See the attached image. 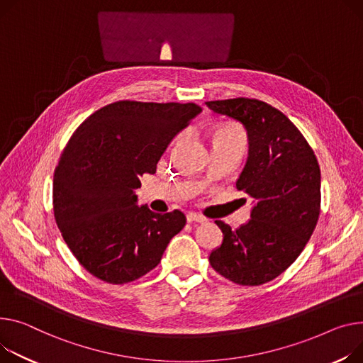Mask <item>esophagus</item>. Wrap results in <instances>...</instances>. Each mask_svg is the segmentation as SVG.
<instances>
[{"label":"esophagus","instance_id":"1","mask_svg":"<svg viewBox=\"0 0 363 363\" xmlns=\"http://www.w3.org/2000/svg\"><path fill=\"white\" fill-rule=\"evenodd\" d=\"M186 220L189 223H204V222H207V219H206L204 216H201L199 213H192V211L186 214Z\"/></svg>","mask_w":363,"mask_h":363}]
</instances>
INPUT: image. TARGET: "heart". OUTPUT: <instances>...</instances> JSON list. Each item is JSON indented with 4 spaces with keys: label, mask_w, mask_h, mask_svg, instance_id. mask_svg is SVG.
I'll list each match as a JSON object with an SVG mask.
<instances>
[{
    "label": "heart",
    "mask_w": 363,
    "mask_h": 363,
    "mask_svg": "<svg viewBox=\"0 0 363 363\" xmlns=\"http://www.w3.org/2000/svg\"><path fill=\"white\" fill-rule=\"evenodd\" d=\"M213 141H228V143H236L240 144L244 147L245 138L242 131L233 125H223L220 128H217L213 133Z\"/></svg>",
    "instance_id": "b5f03b06"
}]
</instances>
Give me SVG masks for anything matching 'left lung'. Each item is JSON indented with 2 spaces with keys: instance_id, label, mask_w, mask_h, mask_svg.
<instances>
[{
  "instance_id": "1",
  "label": "left lung",
  "mask_w": 363,
  "mask_h": 363,
  "mask_svg": "<svg viewBox=\"0 0 363 363\" xmlns=\"http://www.w3.org/2000/svg\"><path fill=\"white\" fill-rule=\"evenodd\" d=\"M206 105L242 124L248 160L236 188L252 199L251 219L223 232L222 245L210 257L211 267L242 286H259L280 276L303 251L321 208V172L313 150L279 109L258 99L236 98Z\"/></svg>"
}]
</instances>
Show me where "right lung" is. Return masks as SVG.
Wrapping results in <instances>:
<instances>
[{
    "label": "right lung",
    "mask_w": 363,
    "mask_h": 363,
    "mask_svg": "<svg viewBox=\"0 0 363 363\" xmlns=\"http://www.w3.org/2000/svg\"><path fill=\"white\" fill-rule=\"evenodd\" d=\"M200 112L191 102L119 101L91 113L67 143L54 174V216L72 255L94 277L124 284L147 274L185 226L179 210L138 207L134 191Z\"/></svg>",
    "instance_id": "1"
}]
</instances>
